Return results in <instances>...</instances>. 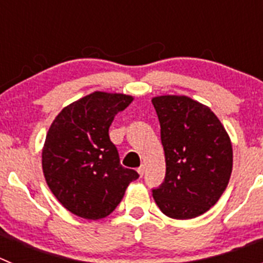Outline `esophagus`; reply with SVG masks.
I'll list each match as a JSON object with an SVG mask.
<instances>
[{"label":"esophagus","mask_w":263,"mask_h":263,"mask_svg":"<svg viewBox=\"0 0 263 263\" xmlns=\"http://www.w3.org/2000/svg\"><path fill=\"white\" fill-rule=\"evenodd\" d=\"M137 171H138V174H139V176H143V174H145V166H141V167H138V170H137Z\"/></svg>","instance_id":"esophagus-1"}]
</instances>
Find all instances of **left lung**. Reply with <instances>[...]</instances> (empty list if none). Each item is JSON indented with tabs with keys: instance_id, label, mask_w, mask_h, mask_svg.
I'll return each mask as SVG.
<instances>
[{
	"instance_id": "8db88e82",
	"label": "left lung",
	"mask_w": 263,
	"mask_h": 263,
	"mask_svg": "<svg viewBox=\"0 0 263 263\" xmlns=\"http://www.w3.org/2000/svg\"><path fill=\"white\" fill-rule=\"evenodd\" d=\"M152 103L166 158L164 182L153 196L168 217L195 218L217 203L229 183L231 139L215 113L190 97L158 96Z\"/></svg>"
}]
</instances>
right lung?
Instances as JSON below:
<instances>
[{"instance_id":"obj_1","label":"right lung","mask_w":263,"mask_h":263,"mask_svg":"<svg viewBox=\"0 0 263 263\" xmlns=\"http://www.w3.org/2000/svg\"><path fill=\"white\" fill-rule=\"evenodd\" d=\"M133 101L122 93L93 92L63 109L42 152L46 182L66 210L87 220L106 217L121 203L134 170L121 166L109 127Z\"/></svg>"}]
</instances>
